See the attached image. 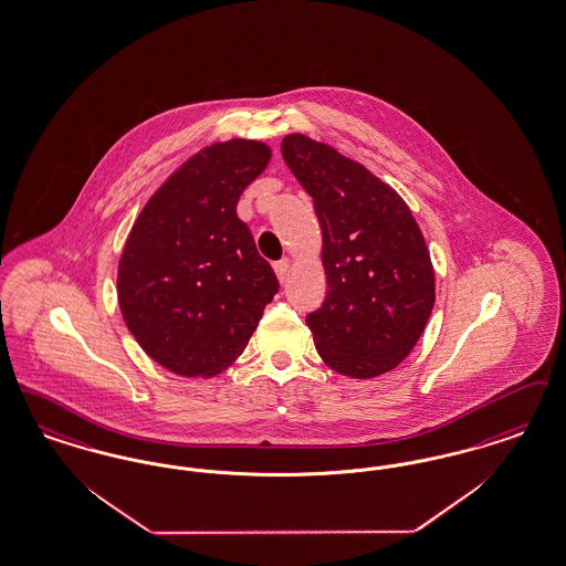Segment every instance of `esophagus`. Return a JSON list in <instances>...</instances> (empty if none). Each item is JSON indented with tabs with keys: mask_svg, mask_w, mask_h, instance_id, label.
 <instances>
[{
	"mask_svg": "<svg viewBox=\"0 0 566 566\" xmlns=\"http://www.w3.org/2000/svg\"><path fill=\"white\" fill-rule=\"evenodd\" d=\"M273 270H275L277 280H280V282H284V280L289 277V272H291V259H282V261H275V263H273Z\"/></svg>",
	"mask_w": 566,
	"mask_h": 566,
	"instance_id": "obj_1",
	"label": "esophagus"
}]
</instances>
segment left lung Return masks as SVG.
I'll use <instances>...</instances> for the list:
<instances>
[{"label": "left lung", "mask_w": 566, "mask_h": 566, "mask_svg": "<svg viewBox=\"0 0 566 566\" xmlns=\"http://www.w3.org/2000/svg\"><path fill=\"white\" fill-rule=\"evenodd\" d=\"M282 158L312 196L322 227L328 294L307 316L317 354L352 379H373L407 358L436 301L430 250L407 202L368 168L305 135Z\"/></svg>", "instance_id": "left-lung-1"}]
</instances>
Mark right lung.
Returning a JSON list of instances; mask_svg holds the SVG:
<instances>
[{
  "mask_svg": "<svg viewBox=\"0 0 566 566\" xmlns=\"http://www.w3.org/2000/svg\"><path fill=\"white\" fill-rule=\"evenodd\" d=\"M261 140L203 147L143 206L119 256L117 301L143 352L214 377L249 345L280 284L235 206L270 164Z\"/></svg>",
  "mask_w": 566,
  "mask_h": 566,
  "instance_id": "add662e5",
  "label": "right lung"
}]
</instances>
